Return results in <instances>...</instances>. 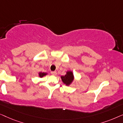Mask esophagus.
<instances>
[{"label": "esophagus", "mask_w": 123, "mask_h": 123, "mask_svg": "<svg viewBox=\"0 0 123 123\" xmlns=\"http://www.w3.org/2000/svg\"><path fill=\"white\" fill-rule=\"evenodd\" d=\"M51 74L53 76H56L57 75V72L56 71H52V72H51Z\"/></svg>", "instance_id": "1"}]
</instances>
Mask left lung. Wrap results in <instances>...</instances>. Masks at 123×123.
<instances>
[{"instance_id":"left-lung-1","label":"left lung","mask_w":123,"mask_h":123,"mask_svg":"<svg viewBox=\"0 0 123 123\" xmlns=\"http://www.w3.org/2000/svg\"><path fill=\"white\" fill-rule=\"evenodd\" d=\"M61 78L63 84L67 86H69L73 82L75 77H74V73L72 71H67L66 73V75L61 76Z\"/></svg>"}]
</instances>
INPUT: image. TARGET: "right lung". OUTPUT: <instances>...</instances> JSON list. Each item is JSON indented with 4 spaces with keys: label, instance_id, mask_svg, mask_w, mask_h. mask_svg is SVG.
<instances>
[{
    "label": "right lung",
    "instance_id": "right-lung-1",
    "mask_svg": "<svg viewBox=\"0 0 123 123\" xmlns=\"http://www.w3.org/2000/svg\"><path fill=\"white\" fill-rule=\"evenodd\" d=\"M47 75H48L47 73H46V72H39L38 73V76L40 77V78H42L44 76H46Z\"/></svg>",
    "mask_w": 123,
    "mask_h": 123
}]
</instances>
